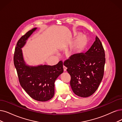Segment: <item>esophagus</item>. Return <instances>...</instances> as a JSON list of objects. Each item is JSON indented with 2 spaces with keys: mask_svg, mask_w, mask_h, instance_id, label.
I'll return each mask as SVG.
<instances>
[{
  "mask_svg": "<svg viewBox=\"0 0 122 122\" xmlns=\"http://www.w3.org/2000/svg\"><path fill=\"white\" fill-rule=\"evenodd\" d=\"M63 67H64V71H66V69H67L66 67L65 66H63Z\"/></svg>",
  "mask_w": 122,
  "mask_h": 122,
  "instance_id": "34e87169",
  "label": "esophagus"
}]
</instances>
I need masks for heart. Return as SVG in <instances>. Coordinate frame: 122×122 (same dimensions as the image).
<instances>
[{
	"label": "heart",
	"instance_id": "1",
	"mask_svg": "<svg viewBox=\"0 0 122 122\" xmlns=\"http://www.w3.org/2000/svg\"><path fill=\"white\" fill-rule=\"evenodd\" d=\"M89 43V38L84 34H81L77 37L73 45L72 51L75 53L84 51Z\"/></svg>",
	"mask_w": 122,
	"mask_h": 122
}]
</instances>
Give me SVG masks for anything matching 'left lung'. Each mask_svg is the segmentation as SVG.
<instances>
[{
	"label": "left lung",
	"instance_id": "8db88e82",
	"mask_svg": "<svg viewBox=\"0 0 122 122\" xmlns=\"http://www.w3.org/2000/svg\"><path fill=\"white\" fill-rule=\"evenodd\" d=\"M105 61L104 47L97 36L86 52L73 55L64 61L71 77L70 85L76 95L86 98L98 89L104 76Z\"/></svg>",
	"mask_w": 122,
	"mask_h": 122
}]
</instances>
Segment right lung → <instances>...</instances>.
Instances as JSON below:
<instances>
[{"label":"right lung","mask_w":122,"mask_h":122,"mask_svg":"<svg viewBox=\"0 0 122 122\" xmlns=\"http://www.w3.org/2000/svg\"><path fill=\"white\" fill-rule=\"evenodd\" d=\"M36 29L34 28L29 30L18 40L14 51L13 61L19 83L24 91L34 100L46 102L54 96L55 81L64 71V69L61 61L52 66L26 65L21 48Z\"/></svg>","instance_id":"right-lung-1"}]
</instances>
